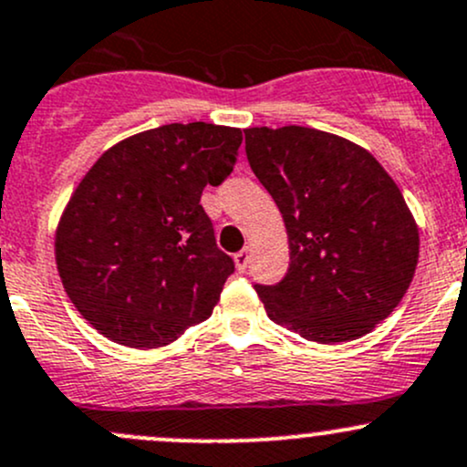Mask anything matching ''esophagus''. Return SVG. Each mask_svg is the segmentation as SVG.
Wrapping results in <instances>:
<instances>
[{
	"label": "esophagus",
	"instance_id": "1",
	"mask_svg": "<svg viewBox=\"0 0 467 467\" xmlns=\"http://www.w3.org/2000/svg\"><path fill=\"white\" fill-rule=\"evenodd\" d=\"M248 264H250V248L239 250V253L234 254V265H237L239 273H244V270L248 268Z\"/></svg>",
	"mask_w": 467,
	"mask_h": 467
}]
</instances>
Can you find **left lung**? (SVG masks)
Here are the masks:
<instances>
[{
  "instance_id": "1",
  "label": "left lung",
  "mask_w": 467,
  "mask_h": 467,
  "mask_svg": "<svg viewBox=\"0 0 467 467\" xmlns=\"http://www.w3.org/2000/svg\"><path fill=\"white\" fill-rule=\"evenodd\" d=\"M250 168L273 194L288 273L254 285L268 317L308 341L343 343L390 317L412 284L419 228L366 148L306 126L245 128Z\"/></svg>"
}]
</instances>
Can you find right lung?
Masks as SVG:
<instances>
[{"label": "right lung", "instance_id": "obj_1", "mask_svg": "<svg viewBox=\"0 0 467 467\" xmlns=\"http://www.w3.org/2000/svg\"><path fill=\"white\" fill-rule=\"evenodd\" d=\"M242 140L239 128L168 124L92 163L61 213L55 261L97 332L150 350L213 315L234 264L199 199L233 172Z\"/></svg>", "mask_w": 467, "mask_h": 467}]
</instances>
